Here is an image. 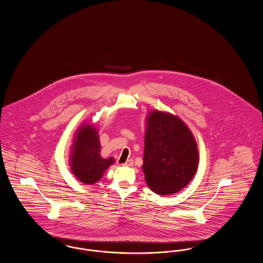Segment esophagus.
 I'll list each match as a JSON object with an SVG mask.
<instances>
[{
	"mask_svg": "<svg viewBox=\"0 0 263 263\" xmlns=\"http://www.w3.org/2000/svg\"><path fill=\"white\" fill-rule=\"evenodd\" d=\"M122 165H124V166H131V165H133V160L132 159L127 160L125 163H122Z\"/></svg>",
	"mask_w": 263,
	"mask_h": 263,
	"instance_id": "esophagus-1",
	"label": "esophagus"
}]
</instances>
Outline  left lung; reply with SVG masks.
Here are the masks:
<instances>
[{
    "mask_svg": "<svg viewBox=\"0 0 263 263\" xmlns=\"http://www.w3.org/2000/svg\"><path fill=\"white\" fill-rule=\"evenodd\" d=\"M198 159L197 144L182 120L171 113L149 114L142 168L155 193L170 195L185 187L196 173Z\"/></svg>",
    "mask_w": 263,
    "mask_h": 263,
    "instance_id": "1",
    "label": "left lung"
}]
</instances>
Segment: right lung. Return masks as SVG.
Listing matches in <instances>:
<instances>
[{"label": "right lung", "instance_id": "add662e5", "mask_svg": "<svg viewBox=\"0 0 263 263\" xmlns=\"http://www.w3.org/2000/svg\"><path fill=\"white\" fill-rule=\"evenodd\" d=\"M100 144L97 129L88 124L81 126L73 144L71 170L76 177L85 184H95L110 166L113 158L100 157Z\"/></svg>", "mask_w": 263, "mask_h": 263}]
</instances>
